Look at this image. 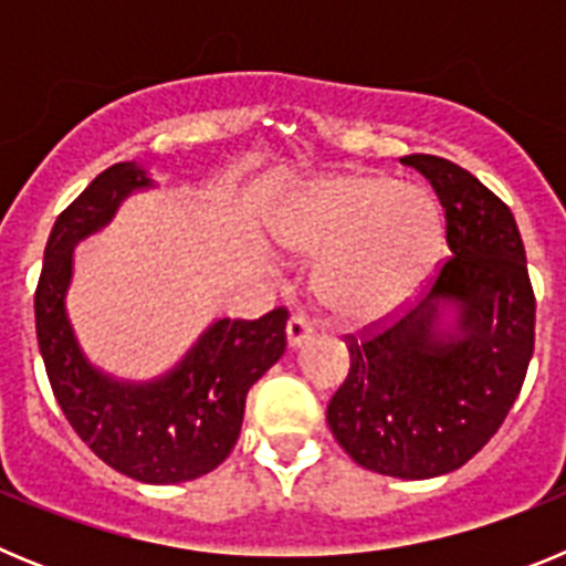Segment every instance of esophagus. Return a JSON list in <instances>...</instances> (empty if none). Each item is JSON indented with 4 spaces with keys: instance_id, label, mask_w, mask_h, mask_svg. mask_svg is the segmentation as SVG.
<instances>
[{
    "instance_id": "obj_1",
    "label": "esophagus",
    "mask_w": 566,
    "mask_h": 566,
    "mask_svg": "<svg viewBox=\"0 0 566 566\" xmlns=\"http://www.w3.org/2000/svg\"><path fill=\"white\" fill-rule=\"evenodd\" d=\"M314 334V326L312 319L306 317V314H292V319H289V328H286V337H289V345L292 348H297V345L306 343L308 337Z\"/></svg>"
}]
</instances>
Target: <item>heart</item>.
Segmentation results:
<instances>
[{
	"label": "heart",
	"instance_id": "heart-1",
	"mask_svg": "<svg viewBox=\"0 0 566 566\" xmlns=\"http://www.w3.org/2000/svg\"><path fill=\"white\" fill-rule=\"evenodd\" d=\"M269 232L292 258H323L317 294L345 326H374L405 308L442 252L431 195L374 172L303 184L274 207Z\"/></svg>",
	"mask_w": 566,
	"mask_h": 566
}]
</instances>
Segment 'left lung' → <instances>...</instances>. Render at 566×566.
I'll return each mask as SVG.
<instances>
[{"label":"left lung","instance_id":"obj_1","mask_svg":"<svg viewBox=\"0 0 566 566\" xmlns=\"http://www.w3.org/2000/svg\"><path fill=\"white\" fill-rule=\"evenodd\" d=\"M399 161L431 181L453 258L397 323L348 337L352 368L326 419L365 470L433 479L476 457L516 402L536 343V297L516 218L496 195L448 158Z\"/></svg>","mask_w":566,"mask_h":566}]
</instances>
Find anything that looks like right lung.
I'll list each match as a JSON object with an SVG mask.
<instances>
[{
    "mask_svg": "<svg viewBox=\"0 0 566 566\" xmlns=\"http://www.w3.org/2000/svg\"><path fill=\"white\" fill-rule=\"evenodd\" d=\"M153 187L144 164H113L59 214L36 286V337L59 408L90 451L135 482L181 484L232 453L249 388L286 352L289 312L214 319L181 363L147 382L90 363L64 303L73 249L107 227L124 198Z\"/></svg>",
    "mask_w": 566,
    "mask_h": 566,
    "instance_id": "obj_1",
    "label": "right lung"
}]
</instances>
